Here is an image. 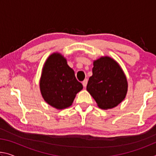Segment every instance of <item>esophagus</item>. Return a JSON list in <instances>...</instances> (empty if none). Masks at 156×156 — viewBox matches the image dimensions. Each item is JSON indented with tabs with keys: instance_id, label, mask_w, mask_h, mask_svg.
<instances>
[{
	"instance_id": "34e87169",
	"label": "esophagus",
	"mask_w": 156,
	"mask_h": 156,
	"mask_svg": "<svg viewBox=\"0 0 156 156\" xmlns=\"http://www.w3.org/2000/svg\"><path fill=\"white\" fill-rule=\"evenodd\" d=\"M87 82H88L87 79H84V80L83 82V84L84 87H86L87 84Z\"/></svg>"
}]
</instances>
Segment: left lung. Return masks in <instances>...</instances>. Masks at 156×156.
<instances>
[{
  "mask_svg": "<svg viewBox=\"0 0 156 156\" xmlns=\"http://www.w3.org/2000/svg\"><path fill=\"white\" fill-rule=\"evenodd\" d=\"M92 72L87 90L100 109H112L125 98L127 80L122 68L115 60L103 56L94 60Z\"/></svg>",
  "mask_w": 156,
  "mask_h": 156,
  "instance_id": "8db88e82",
  "label": "left lung"
}]
</instances>
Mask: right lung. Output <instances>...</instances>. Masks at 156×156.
<instances>
[{
    "label": "right lung",
    "mask_w": 156,
    "mask_h": 156,
    "mask_svg": "<svg viewBox=\"0 0 156 156\" xmlns=\"http://www.w3.org/2000/svg\"><path fill=\"white\" fill-rule=\"evenodd\" d=\"M83 88L65 58L59 53L50 55L44 62L40 80L44 101L56 109H65L72 105L76 94Z\"/></svg>",
    "instance_id": "add662e5"
}]
</instances>
